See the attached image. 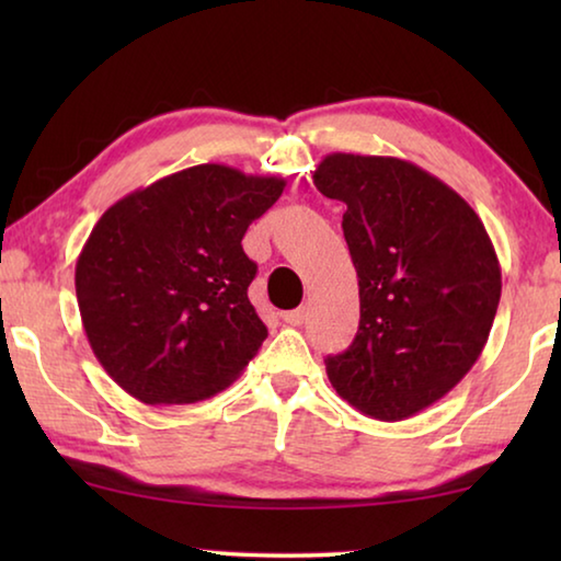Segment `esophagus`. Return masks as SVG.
Masks as SVG:
<instances>
[{"instance_id": "34e87169", "label": "esophagus", "mask_w": 561, "mask_h": 561, "mask_svg": "<svg viewBox=\"0 0 561 561\" xmlns=\"http://www.w3.org/2000/svg\"><path fill=\"white\" fill-rule=\"evenodd\" d=\"M282 319H284V324H289V327H301V324H304V319H307V311H304V309L284 311Z\"/></svg>"}]
</instances>
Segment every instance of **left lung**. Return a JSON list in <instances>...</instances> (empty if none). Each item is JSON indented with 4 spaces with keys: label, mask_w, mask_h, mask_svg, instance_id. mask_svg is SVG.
<instances>
[{
    "label": "left lung",
    "mask_w": 561,
    "mask_h": 561,
    "mask_svg": "<svg viewBox=\"0 0 561 561\" xmlns=\"http://www.w3.org/2000/svg\"><path fill=\"white\" fill-rule=\"evenodd\" d=\"M314 185L346 205L360 299L358 334L327 358L329 381L364 415L405 421L485 348L502 291L495 247L478 213L411 160L329 153Z\"/></svg>",
    "instance_id": "obj_1"
}]
</instances>
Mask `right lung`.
I'll return each mask as SVG.
<instances>
[{"label":"right lung","mask_w":561,"mask_h":561,"mask_svg":"<svg viewBox=\"0 0 561 561\" xmlns=\"http://www.w3.org/2000/svg\"><path fill=\"white\" fill-rule=\"evenodd\" d=\"M287 180L205 163L121 197L76 260L83 331L113 381L148 405L205 401L237 381L267 327L247 297L242 237Z\"/></svg>","instance_id":"add662e5"}]
</instances>
